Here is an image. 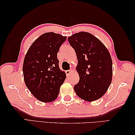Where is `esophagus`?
I'll list each match as a JSON object with an SVG mask.
<instances>
[{"label":"esophagus","instance_id":"obj_1","mask_svg":"<svg viewBox=\"0 0 135 135\" xmlns=\"http://www.w3.org/2000/svg\"><path fill=\"white\" fill-rule=\"evenodd\" d=\"M73 71V70H67L65 71V73H66V75H67V76H69L70 75V74L72 73Z\"/></svg>","mask_w":135,"mask_h":135}]
</instances>
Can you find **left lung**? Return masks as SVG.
<instances>
[{
    "label": "left lung",
    "mask_w": 135,
    "mask_h": 135,
    "mask_svg": "<svg viewBox=\"0 0 135 135\" xmlns=\"http://www.w3.org/2000/svg\"><path fill=\"white\" fill-rule=\"evenodd\" d=\"M78 59L79 81L74 89L77 96L88 102L98 100L105 93L113 77V62L108 50L96 37L80 32L68 38Z\"/></svg>",
    "instance_id": "8db88e82"
}]
</instances>
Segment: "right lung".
Wrapping results in <instances>:
<instances>
[{
    "instance_id": "add662e5",
    "label": "right lung",
    "mask_w": 135,
    "mask_h": 135,
    "mask_svg": "<svg viewBox=\"0 0 135 135\" xmlns=\"http://www.w3.org/2000/svg\"><path fill=\"white\" fill-rule=\"evenodd\" d=\"M67 37L47 32L34 41L25 56L22 71L27 87L39 101L53 102L66 78L59 68L57 53Z\"/></svg>"
}]
</instances>
